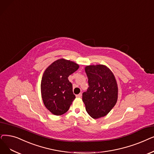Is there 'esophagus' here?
Listing matches in <instances>:
<instances>
[{"label":"esophagus","instance_id":"34e87169","mask_svg":"<svg viewBox=\"0 0 154 154\" xmlns=\"http://www.w3.org/2000/svg\"><path fill=\"white\" fill-rule=\"evenodd\" d=\"M76 97H82V93H80L79 94L76 95Z\"/></svg>","mask_w":154,"mask_h":154}]
</instances>
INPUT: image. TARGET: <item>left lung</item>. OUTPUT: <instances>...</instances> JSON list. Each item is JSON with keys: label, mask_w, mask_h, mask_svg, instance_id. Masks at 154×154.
Listing matches in <instances>:
<instances>
[{"label": "left lung", "mask_w": 154, "mask_h": 154, "mask_svg": "<svg viewBox=\"0 0 154 154\" xmlns=\"http://www.w3.org/2000/svg\"><path fill=\"white\" fill-rule=\"evenodd\" d=\"M89 88L82 94L86 111L94 119L105 116L117 102L118 88L112 72L104 65H87Z\"/></svg>", "instance_id": "8db88e82"}]
</instances>
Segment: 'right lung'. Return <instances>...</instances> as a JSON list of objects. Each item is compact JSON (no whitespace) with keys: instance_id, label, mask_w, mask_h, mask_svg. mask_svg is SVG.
<instances>
[{"instance_id":"obj_1","label":"right lung","mask_w":154,"mask_h":154,"mask_svg":"<svg viewBox=\"0 0 154 154\" xmlns=\"http://www.w3.org/2000/svg\"><path fill=\"white\" fill-rule=\"evenodd\" d=\"M79 68L75 62L60 58L44 72L41 82L42 97L44 105L53 115H63L75 99L68 77Z\"/></svg>"}]
</instances>
